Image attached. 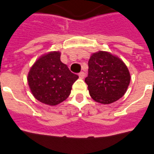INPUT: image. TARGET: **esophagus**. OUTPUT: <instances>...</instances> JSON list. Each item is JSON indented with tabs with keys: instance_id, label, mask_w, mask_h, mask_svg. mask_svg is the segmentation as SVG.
<instances>
[{
	"instance_id": "1",
	"label": "esophagus",
	"mask_w": 154,
	"mask_h": 154,
	"mask_svg": "<svg viewBox=\"0 0 154 154\" xmlns=\"http://www.w3.org/2000/svg\"><path fill=\"white\" fill-rule=\"evenodd\" d=\"M84 76H85V73L84 71H81L80 73H79V77L80 79H84Z\"/></svg>"
}]
</instances>
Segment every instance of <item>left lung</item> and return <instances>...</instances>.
<instances>
[{
  "label": "left lung",
  "instance_id": "1",
  "mask_svg": "<svg viewBox=\"0 0 154 154\" xmlns=\"http://www.w3.org/2000/svg\"><path fill=\"white\" fill-rule=\"evenodd\" d=\"M130 79L127 66L119 57L102 51L90 57L85 83L97 102L110 104L119 100L125 94Z\"/></svg>",
  "mask_w": 154,
  "mask_h": 154
}]
</instances>
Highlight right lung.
Here are the masks:
<instances>
[{"label":"right lung","mask_w":154,"mask_h":154,"mask_svg":"<svg viewBox=\"0 0 154 154\" xmlns=\"http://www.w3.org/2000/svg\"><path fill=\"white\" fill-rule=\"evenodd\" d=\"M59 52L42 56L29 71L27 81L35 97L44 104L56 106L69 97L79 76L60 60Z\"/></svg>","instance_id":"obj_1"}]
</instances>
